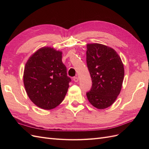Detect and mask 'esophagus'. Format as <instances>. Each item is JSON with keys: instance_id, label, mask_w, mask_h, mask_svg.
I'll return each instance as SVG.
<instances>
[{"instance_id": "34e87169", "label": "esophagus", "mask_w": 149, "mask_h": 149, "mask_svg": "<svg viewBox=\"0 0 149 149\" xmlns=\"http://www.w3.org/2000/svg\"><path fill=\"white\" fill-rule=\"evenodd\" d=\"M73 80L74 82H78V77H74L73 78Z\"/></svg>"}]
</instances>
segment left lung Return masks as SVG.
Returning a JSON list of instances; mask_svg holds the SVG:
<instances>
[{
  "label": "left lung",
  "instance_id": "obj_1",
  "mask_svg": "<svg viewBox=\"0 0 149 149\" xmlns=\"http://www.w3.org/2000/svg\"><path fill=\"white\" fill-rule=\"evenodd\" d=\"M86 62L92 79L89 102L98 109L111 106L121 91L124 68L115 49L100 43H88Z\"/></svg>",
  "mask_w": 149,
  "mask_h": 149
}]
</instances>
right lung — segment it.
I'll return each instance as SVG.
<instances>
[{
	"mask_svg": "<svg viewBox=\"0 0 149 149\" xmlns=\"http://www.w3.org/2000/svg\"><path fill=\"white\" fill-rule=\"evenodd\" d=\"M23 81L26 94L38 107L50 110L63 101L71 79L62 62V52L43 47L26 61Z\"/></svg>",
	"mask_w": 149,
	"mask_h": 149,
	"instance_id": "1",
	"label": "right lung"
}]
</instances>
